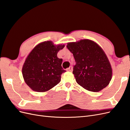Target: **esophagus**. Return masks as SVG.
<instances>
[{
  "mask_svg": "<svg viewBox=\"0 0 130 130\" xmlns=\"http://www.w3.org/2000/svg\"><path fill=\"white\" fill-rule=\"evenodd\" d=\"M67 70L68 72H72L73 71V67L72 66H70L68 69H67Z\"/></svg>",
  "mask_w": 130,
  "mask_h": 130,
  "instance_id": "esophagus-1",
  "label": "esophagus"
}]
</instances>
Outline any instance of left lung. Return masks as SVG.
Wrapping results in <instances>:
<instances>
[{
    "mask_svg": "<svg viewBox=\"0 0 130 130\" xmlns=\"http://www.w3.org/2000/svg\"><path fill=\"white\" fill-rule=\"evenodd\" d=\"M76 64L73 74L77 83L89 91L98 92L109 84L112 69L104 51L96 43L85 39L67 43Z\"/></svg>",
    "mask_w": 130,
    "mask_h": 130,
    "instance_id": "8db88e82",
    "label": "left lung"
}]
</instances>
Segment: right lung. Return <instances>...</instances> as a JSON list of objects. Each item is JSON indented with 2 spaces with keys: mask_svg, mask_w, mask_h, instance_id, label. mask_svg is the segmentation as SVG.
Returning <instances> with one entry per match:
<instances>
[{
  "mask_svg": "<svg viewBox=\"0 0 130 130\" xmlns=\"http://www.w3.org/2000/svg\"><path fill=\"white\" fill-rule=\"evenodd\" d=\"M64 46L48 41L39 43L31 50L22 68L24 81L31 89L44 92L60 83L66 70L61 66L62 59L57 54Z\"/></svg>",
  "mask_w": 130,
  "mask_h": 130,
  "instance_id": "right-lung-1",
  "label": "right lung"
}]
</instances>
